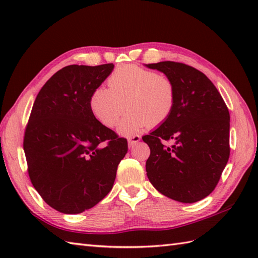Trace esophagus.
Instances as JSON below:
<instances>
[{
    "label": "esophagus",
    "mask_w": 258,
    "mask_h": 258,
    "mask_svg": "<svg viewBox=\"0 0 258 258\" xmlns=\"http://www.w3.org/2000/svg\"><path fill=\"white\" fill-rule=\"evenodd\" d=\"M128 147H133L136 143H139L141 141V136L140 135H134V136H131L128 138Z\"/></svg>",
    "instance_id": "obj_1"
}]
</instances>
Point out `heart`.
<instances>
[{
    "label": "heart",
    "instance_id": "b5f03b06",
    "mask_svg": "<svg viewBox=\"0 0 258 258\" xmlns=\"http://www.w3.org/2000/svg\"><path fill=\"white\" fill-rule=\"evenodd\" d=\"M107 86L97 87L90 97V109L106 127L117 124L119 134L132 136L150 126L165 123L171 116L176 91L168 76L130 64L116 69L107 79Z\"/></svg>",
    "mask_w": 258,
    "mask_h": 258
}]
</instances>
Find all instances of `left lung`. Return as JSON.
Wrapping results in <instances>:
<instances>
[{"mask_svg":"<svg viewBox=\"0 0 258 258\" xmlns=\"http://www.w3.org/2000/svg\"><path fill=\"white\" fill-rule=\"evenodd\" d=\"M173 81V113L143 141L150 146L146 174L174 201L195 203L216 187L229 158V112L220 92L201 71L183 63L146 64ZM173 139L168 148L164 140Z\"/></svg>","mask_w":258,"mask_h":258,"instance_id":"left-lung-1","label":"left lung"}]
</instances>
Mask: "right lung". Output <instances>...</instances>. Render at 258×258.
Here are the masks:
<instances>
[{
	"label": "right lung",
	"instance_id": "right-lung-1",
	"mask_svg": "<svg viewBox=\"0 0 258 258\" xmlns=\"http://www.w3.org/2000/svg\"><path fill=\"white\" fill-rule=\"evenodd\" d=\"M112 63L69 65L35 98L24 133L27 172L47 205L64 214L95 206L112 189L127 141L101 124L90 109L92 92Z\"/></svg>",
	"mask_w": 258,
	"mask_h": 258
}]
</instances>
